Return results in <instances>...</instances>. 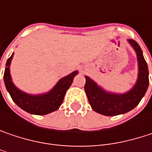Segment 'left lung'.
Segmentation results:
<instances>
[{
	"label": "left lung",
	"instance_id": "1",
	"mask_svg": "<svg viewBox=\"0 0 152 152\" xmlns=\"http://www.w3.org/2000/svg\"><path fill=\"white\" fill-rule=\"evenodd\" d=\"M128 41L137 53L138 62V81L129 92L123 94L106 92L93 80L85 76L84 89L88 102L92 109L98 113L106 116H115L126 113L133 109L140 102L147 90L149 86L147 63L138 43L132 39Z\"/></svg>",
	"mask_w": 152,
	"mask_h": 152
}]
</instances>
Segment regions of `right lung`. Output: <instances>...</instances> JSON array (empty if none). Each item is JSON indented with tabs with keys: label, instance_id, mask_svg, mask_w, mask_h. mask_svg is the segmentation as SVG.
Returning a JSON list of instances; mask_svg holds the SVG:
<instances>
[{
	"label": "right lung",
	"instance_id": "1",
	"mask_svg": "<svg viewBox=\"0 0 152 152\" xmlns=\"http://www.w3.org/2000/svg\"><path fill=\"white\" fill-rule=\"evenodd\" d=\"M13 56L14 54L7 59L4 71L5 85L13 101L23 110L31 114L45 115L58 110L63 103L67 89L72 84L73 79L78 72L74 71L69 76L60 79L56 86L46 94L39 95L26 94L18 89L12 82L9 66Z\"/></svg>",
	"mask_w": 152,
	"mask_h": 152
}]
</instances>
